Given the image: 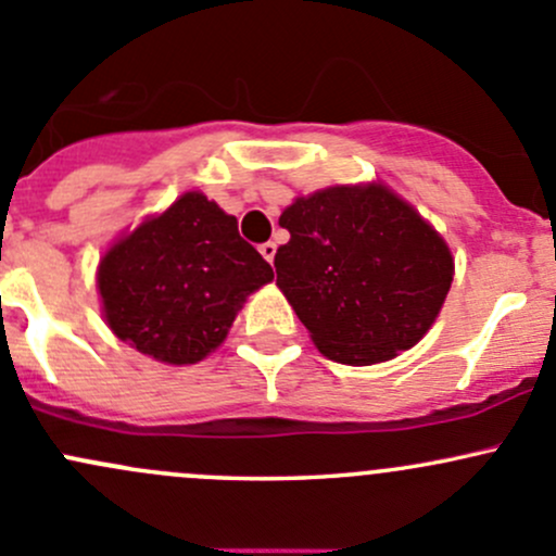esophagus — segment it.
Returning a JSON list of instances; mask_svg holds the SVG:
<instances>
[{
    "label": "esophagus",
    "mask_w": 556,
    "mask_h": 556,
    "mask_svg": "<svg viewBox=\"0 0 556 556\" xmlns=\"http://www.w3.org/2000/svg\"><path fill=\"white\" fill-rule=\"evenodd\" d=\"M276 251H278V245H276V243H270V240H267V243H262V245H260V254L265 256V260L270 262V265H273V260H276Z\"/></svg>",
    "instance_id": "obj_1"
}]
</instances>
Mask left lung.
<instances>
[{"label": "left lung", "mask_w": 556, "mask_h": 556, "mask_svg": "<svg viewBox=\"0 0 556 556\" xmlns=\"http://www.w3.org/2000/svg\"><path fill=\"white\" fill-rule=\"evenodd\" d=\"M278 225L291 238L276 254V286L331 362H391L442 313L455 256L386 181L300 194Z\"/></svg>", "instance_id": "8db88e82"}]
</instances>
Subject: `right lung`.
I'll return each instance as SVG.
<instances>
[{"instance_id": "1", "label": "right lung", "mask_w": 556, "mask_h": 556, "mask_svg": "<svg viewBox=\"0 0 556 556\" xmlns=\"http://www.w3.org/2000/svg\"><path fill=\"white\" fill-rule=\"evenodd\" d=\"M273 267L238 236V219L190 190L119 232L101 254V316L119 342L160 364L203 362L230 334Z\"/></svg>"}]
</instances>
